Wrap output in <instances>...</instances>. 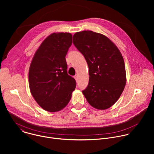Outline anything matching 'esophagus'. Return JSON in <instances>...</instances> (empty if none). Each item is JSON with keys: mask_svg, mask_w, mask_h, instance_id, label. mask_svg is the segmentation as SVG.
Returning a JSON list of instances; mask_svg holds the SVG:
<instances>
[{"mask_svg": "<svg viewBox=\"0 0 154 154\" xmlns=\"http://www.w3.org/2000/svg\"><path fill=\"white\" fill-rule=\"evenodd\" d=\"M74 79L76 80V81H77L78 80V76L77 75H75L74 76Z\"/></svg>", "mask_w": 154, "mask_h": 154, "instance_id": "esophagus-1", "label": "esophagus"}]
</instances>
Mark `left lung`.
Returning a JSON list of instances; mask_svg holds the SVG:
<instances>
[{"mask_svg": "<svg viewBox=\"0 0 154 154\" xmlns=\"http://www.w3.org/2000/svg\"><path fill=\"white\" fill-rule=\"evenodd\" d=\"M73 44L89 68V83L82 91L92 106L105 109L119 98L126 83L123 57L106 36L90 30L75 33Z\"/></svg>", "mask_w": 154, "mask_h": 154, "instance_id": "obj_1", "label": "left lung"}]
</instances>
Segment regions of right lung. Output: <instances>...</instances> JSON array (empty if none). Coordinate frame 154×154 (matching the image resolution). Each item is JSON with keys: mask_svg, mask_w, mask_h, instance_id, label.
<instances>
[{"mask_svg": "<svg viewBox=\"0 0 154 154\" xmlns=\"http://www.w3.org/2000/svg\"><path fill=\"white\" fill-rule=\"evenodd\" d=\"M72 38L69 33L50 35L41 43L30 64V92L39 105L48 112L64 108L75 88V80L68 74L65 58Z\"/></svg>", "mask_w": 154, "mask_h": 154, "instance_id": "obj_1", "label": "right lung"}]
</instances>
